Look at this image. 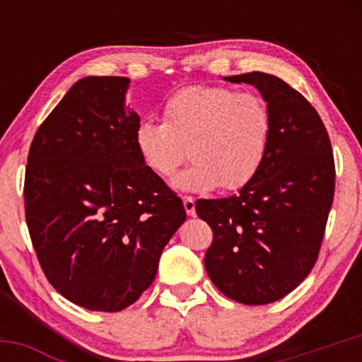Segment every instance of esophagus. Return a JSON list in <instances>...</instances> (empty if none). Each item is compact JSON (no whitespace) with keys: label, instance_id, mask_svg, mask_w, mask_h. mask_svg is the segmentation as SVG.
I'll list each match as a JSON object with an SVG mask.
<instances>
[{"label":"esophagus","instance_id":"obj_1","mask_svg":"<svg viewBox=\"0 0 362 362\" xmlns=\"http://www.w3.org/2000/svg\"><path fill=\"white\" fill-rule=\"evenodd\" d=\"M182 202H184V208H185V214H187V215H189V217H194V215H196L194 198H192V196H184V198H182Z\"/></svg>","mask_w":362,"mask_h":362}]
</instances>
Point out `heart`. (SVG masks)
I'll use <instances>...</instances> for the list:
<instances>
[{
  "label": "heart",
  "mask_w": 362,
  "mask_h": 362,
  "mask_svg": "<svg viewBox=\"0 0 362 362\" xmlns=\"http://www.w3.org/2000/svg\"><path fill=\"white\" fill-rule=\"evenodd\" d=\"M163 120L138 124V154L160 178L171 177L189 154L192 164L175 185L196 192L245 187L264 163L273 131L264 98L222 86H191L171 94Z\"/></svg>",
  "instance_id": "1"
}]
</instances>
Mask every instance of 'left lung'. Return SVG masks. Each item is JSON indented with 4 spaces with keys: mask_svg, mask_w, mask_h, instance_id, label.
I'll list each match as a JSON object with an SVG mask.
<instances>
[{
    "mask_svg": "<svg viewBox=\"0 0 362 362\" xmlns=\"http://www.w3.org/2000/svg\"><path fill=\"white\" fill-rule=\"evenodd\" d=\"M259 89L273 115L268 154L238 194L198 199L214 233L204 268L218 291L243 305H268L294 291L319 257L334 196V158L322 119L279 76H228Z\"/></svg>",
    "mask_w": 362,
    "mask_h": 362,
    "instance_id": "1",
    "label": "left lung"
}]
</instances>
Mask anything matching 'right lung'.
<instances>
[{"label": "right lung", "mask_w": 362, "mask_h": 362, "mask_svg": "<svg viewBox=\"0 0 362 362\" xmlns=\"http://www.w3.org/2000/svg\"><path fill=\"white\" fill-rule=\"evenodd\" d=\"M129 78L78 80L36 131L24 206L54 289L93 312H120L148 289L160 252L185 221L182 199L134 145Z\"/></svg>", "instance_id": "1"}]
</instances>
